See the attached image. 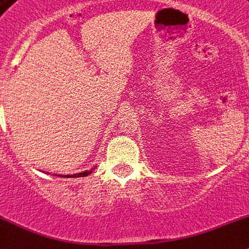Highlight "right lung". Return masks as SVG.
<instances>
[{
    "label": "right lung",
    "instance_id": "obj_1",
    "mask_svg": "<svg viewBox=\"0 0 249 249\" xmlns=\"http://www.w3.org/2000/svg\"><path fill=\"white\" fill-rule=\"evenodd\" d=\"M92 170H94V168L90 170H85V172H81V173H76V174H66V176H62V174H58V177H66V178H70V177H86L89 176V174L92 173Z\"/></svg>",
    "mask_w": 249,
    "mask_h": 249
}]
</instances>
